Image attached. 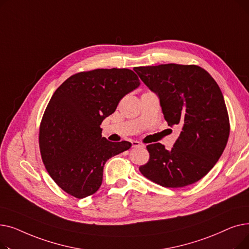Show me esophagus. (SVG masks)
Segmentation results:
<instances>
[{
    "mask_svg": "<svg viewBox=\"0 0 249 249\" xmlns=\"http://www.w3.org/2000/svg\"><path fill=\"white\" fill-rule=\"evenodd\" d=\"M144 145L140 143L139 141H132V147L133 148H137V147H143Z\"/></svg>",
    "mask_w": 249,
    "mask_h": 249,
    "instance_id": "obj_1",
    "label": "esophagus"
}]
</instances>
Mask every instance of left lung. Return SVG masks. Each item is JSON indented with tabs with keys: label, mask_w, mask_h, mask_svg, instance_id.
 Wrapping results in <instances>:
<instances>
[{
	"label": "left lung",
	"mask_w": 249,
	"mask_h": 249,
	"mask_svg": "<svg viewBox=\"0 0 249 249\" xmlns=\"http://www.w3.org/2000/svg\"><path fill=\"white\" fill-rule=\"evenodd\" d=\"M134 71L159 97L168 126L180 128L174 147L147 145L150 158L141 174L165 188L194 184L211 171L230 132L224 97L214 78L198 65L176 63Z\"/></svg>",
	"instance_id": "8db88e82"
}]
</instances>
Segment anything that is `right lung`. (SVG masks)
<instances>
[{"label": "right lung", "mask_w": 249, "mask_h": 249, "mask_svg": "<svg viewBox=\"0 0 249 249\" xmlns=\"http://www.w3.org/2000/svg\"><path fill=\"white\" fill-rule=\"evenodd\" d=\"M139 85L131 70L99 69L70 76L54 91L41 121L39 146L48 174L64 192L78 199L95 194L105 163L131 147L128 141L102 137L101 124Z\"/></svg>", "instance_id": "right-lung-1"}]
</instances>
